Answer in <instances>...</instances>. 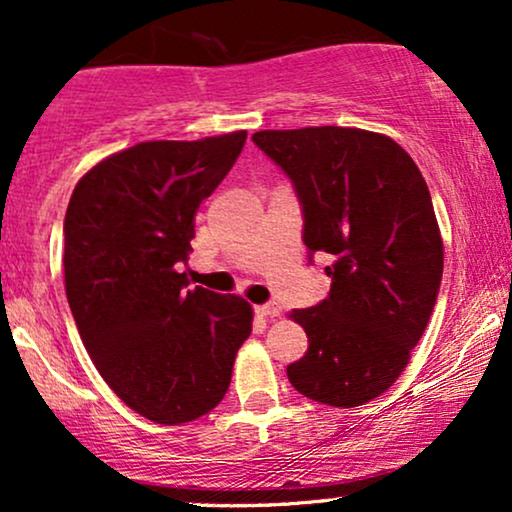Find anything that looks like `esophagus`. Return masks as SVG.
<instances>
[{
    "mask_svg": "<svg viewBox=\"0 0 512 512\" xmlns=\"http://www.w3.org/2000/svg\"><path fill=\"white\" fill-rule=\"evenodd\" d=\"M257 313L264 315V317H279L281 315V305L272 301V303H264V305H257Z\"/></svg>",
    "mask_w": 512,
    "mask_h": 512,
    "instance_id": "34e87169",
    "label": "esophagus"
}]
</instances>
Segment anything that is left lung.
<instances>
[{
    "instance_id": "left-lung-1",
    "label": "left lung",
    "mask_w": 512,
    "mask_h": 512,
    "mask_svg": "<svg viewBox=\"0 0 512 512\" xmlns=\"http://www.w3.org/2000/svg\"><path fill=\"white\" fill-rule=\"evenodd\" d=\"M252 142L291 180L308 262L332 260L330 296L291 313L308 351L286 373L308 399L361 407L402 375L436 305L443 240L431 192L402 146L366 129H264Z\"/></svg>"
}]
</instances>
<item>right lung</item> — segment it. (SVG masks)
<instances>
[{
  "label": "right lung",
  "instance_id": "right-lung-1",
  "mask_svg": "<svg viewBox=\"0 0 512 512\" xmlns=\"http://www.w3.org/2000/svg\"><path fill=\"white\" fill-rule=\"evenodd\" d=\"M248 132L144 142L91 168L64 216V286L81 342L129 409L156 424L209 414L252 332L240 296L190 289L199 204L219 187Z\"/></svg>",
  "mask_w": 512,
  "mask_h": 512
}]
</instances>
